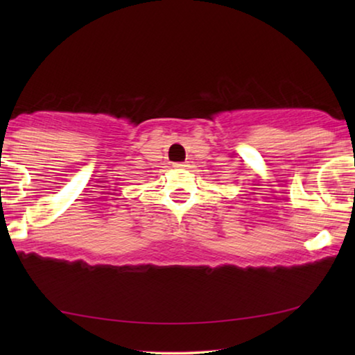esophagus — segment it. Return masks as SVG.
I'll return each instance as SVG.
<instances>
[{"label": "esophagus", "instance_id": "esophagus-1", "mask_svg": "<svg viewBox=\"0 0 355 355\" xmlns=\"http://www.w3.org/2000/svg\"><path fill=\"white\" fill-rule=\"evenodd\" d=\"M184 163H173V167H184Z\"/></svg>", "mask_w": 355, "mask_h": 355}]
</instances>
